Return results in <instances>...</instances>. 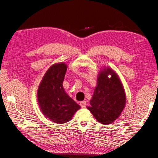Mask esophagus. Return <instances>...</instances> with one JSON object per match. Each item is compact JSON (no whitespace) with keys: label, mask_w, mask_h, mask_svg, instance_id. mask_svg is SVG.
<instances>
[{"label":"esophagus","mask_w":158,"mask_h":158,"mask_svg":"<svg viewBox=\"0 0 158 158\" xmlns=\"http://www.w3.org/2000/svg\"><path fill=\"white\" fill-rule=\"evenodd\" d=\"M80 106L82 107V108H84V107H85V106H86V102H85V101L81 102L80 103Z\"/></svg>","instance_id":"obj_1"}]
</instances>
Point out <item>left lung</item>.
<instances>
[{
	"label": "left lung",
	"mask_w": 158,
	"mask_h": 158,
	"mask_svg": "<svg viewBox=\"0 0 158 158\" xmlns=\"http://www.w3.org/2000/svg\"><path fill=\"white\" fill-rule=\"evenodd\" d=\"M89 103L88 109L104 125L113 123L120 116L126 104V95L121 81L111 69L104 68L100 71Z\"/></svg>",
	"instance_id": "left-lung-1"
}]
</instances>
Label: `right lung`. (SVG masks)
<instances>
[{
	"instance_id": "right-lung-1",
	"label": "right lung",
	"mask_w": 158,
	"mask_h": 158,
	"mask_svg": "<svg viewBox=\"0 0 158 158\" xmlns=\"http://www.w3.org/2000/svg\"><path fill=\"white\" fill-rule=\"evenodd\" d=\"M67 66L56 63L47 70L37 89V101L45 117L58 124L67 123L80 108L63 86Z\"/></svg>"
}]
</instances>
